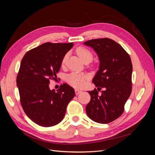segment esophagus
Masks as SVG:
<instances>
[{"label":"esophagus","instance_id":"obj_1","mask_svg":"<svg viewBox=\"0 0 155 155\" xmlns=\"http://www.w3.org/2000/svg\"><path fill=\"white\" fill-rule=\"evenodd\" d=\"M81 92V91L78 90V89H76V90H75V93H76V94H79Z\"/></svg>","mask_w":155,"mask_h":155}]
</instances>
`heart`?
I'll return each mask as SVG.
<instances>
[{
    "instance_id": "heart-1",
    "label": "heart",
    "mask_w": 155,
    "mask_h": 155,
    "mask_svg": "<svg viewBox=\"0 0 155 155\" xmlns=\"http://www.w3.org/2000/svg\"><path fill=\"white\" fill-rule=\"evenodd\" d=\"M76 51L84 63L91 62L93 59V54L92 51L84 46H79L77 48ZM67 55L68 54L65 55L62 59L61 64L63 65L66 62ZM86 79L87 77L77 72H72L67 78V80L70 85L77 88L83 87L85 84Z\"/></svg>"
}]
</instances>
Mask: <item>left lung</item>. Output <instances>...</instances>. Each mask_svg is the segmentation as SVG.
<instances>
[{
  "label": "left lung",
  "mask_w": 155,
  "mask_h": 155,
  "mask_svg": "<svg viewBox=\"0 0 155 155\" xmlns=\"http://www.w3.org/2000/svg\"><path fill=\"white\" fill-rule=\"evenodd\" d=\"M84 44L91 46L99 56L100 70L92 82L98 91L104 88L101 95L96 88L88 91L91 99L86 106V112L97 123L109 124L123 114L131 94L132 62L122 46L112 39H94Z\"/></svg>",
  "instance_id": "obj_1"
}]
</instances>
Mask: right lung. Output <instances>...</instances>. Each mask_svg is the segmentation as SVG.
I'll list each match as a JSON object with an SVG mask.
<instances>
[{
    "instance_id": "1",
    "label": "right lung",
    "mask_w": 155,
    "mask_h": 155,
    "mask_svg": "<svg viewBox=\"0 0 155 155\" xmlns=\"http://www.w3.org/2000/svg\"><path fill=\"white\" fill-rule=\"evenodd\" d=\"M73 45L45 43L27 51L21 61L17 76L20 102L28 117L37 125L48 127L60 123L75 96L74 88L67 83L57 91L49 88Z\"/></svg>"
}]
</instances>
